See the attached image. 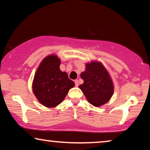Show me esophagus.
<instances>
[{"instance_id": "esophagus-1", "label": "esophagus", "mask_w": 150, "mask_h": 150, "mask_svg": "<svg viewBox=\"0 0 150 150\" xmlns=\"http://www.w3.org/2000/svg\"><path fill=\"white\" fill-rule=\"evenodd\" d=\"M79 81H78V80H76V81H75V86H76V87H79Z\"/></svg>"}]
</instances>
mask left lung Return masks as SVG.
Instances as JSON below:
<instances>
[{
    "label": "left lung",
    "instance_id": "8db88e82",
    "mask_svg": "<svg viewBox=\"0 0 150 150\" xmlns=\"http://www.w3.org/2000/svg\"><path fill=\"white\" fill-rule=\"evenodd\" d=\"M84 83L79 88L90 104L99 107L109 101L114 92L110 76L101 62L91 61L85 64V70L81 74Z\"/></svg>",
    "mask_w": 150,
    "mask_h": 150
}]
</instances>
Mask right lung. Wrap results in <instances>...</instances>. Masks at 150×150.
Listing matches in <instances>:
<instances>
[{"label": "right lung", "instance_id": "add662e5", "mask_svg": "<svg viewBox=\"0 0 150 150\" xmlns=\"http://www.w3.org/2000/svg\"><path fill=\"white\" fill-rule=\"evenodd\" d=\"M61 59L50 54L42 61L35 74L32 89L37 99L48 108L58 106L75 84L59 68Z\"/></svg>", "mask_w": 150, "mask_h": 150}]
</instances>
